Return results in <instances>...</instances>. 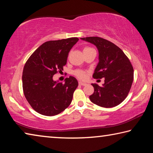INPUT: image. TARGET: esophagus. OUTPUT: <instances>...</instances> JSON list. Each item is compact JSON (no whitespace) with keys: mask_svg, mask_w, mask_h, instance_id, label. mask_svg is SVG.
<instances>
[{"mask_svg":"<svg viewBox=\"0 0 153 153\" xmlns=\"http://www.w3.org/2000/svg\"><path fill=\"white\" fill-rule=\"evenodd\" d=\"M79 85H80V86H86V84L82 82H79Z\"/></svg>","mask_w":153,"mask_h":153,"instance_id":"34e87169","label":"esophagus"}]
</instances>
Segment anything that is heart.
<instances>
[{
    "mask_svg": "<svg viewBox=\"0 0 153 153\" xmlns=\"http://www.w3.org/2000/svg\"><path fill=\"white\" fill-rule=\"evenodd\" d=\"M90 48V47H86V48H85L84 49H87V48ZM74 74L76 77H77L78 78L82 79H85V78H86V72L82 71V70H77V71L74 72Z\"/></svg>",
    "mask_w": 153,
    "mask_h": 153,
    "instance_id": "obj_1",
    "label": "heart"
}]
</instances>
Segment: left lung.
Masks as SVG:
<instances>
[{"label": "left lung", "mask_w": 153, "mask_h": 153, "mask_svg": "<svg viewBox=\"0 0 153 153\" xmlns=\"http://www.w3.org/2000/svg\"><path fill=\"white\" fill-rule=\"evenodd\" d=\"M97 46L99 62L92 77L105 78V84L99 86L92 84L94 91L90 96L94 104L102 107H115L122 102L128 95L134 79V68L130 61L120 48L102 38H81Z\"/></svg>", "instance_id": "left-lung-1"}]
</instances>
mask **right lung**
Wrapping results in <instances>:
<instances>
[{
	"label": "right lung",
	"instance_id": "right-lung-1",
	"mask_svg": "<svg viewBox=\"0 0 153 153\" xmlns=\"http://www.w3.org/2000/svg\"><path fill=\"white\" fill-rule=\"evenodd\" d=\"M78 40L74 37L48 41L25 63L22 75L24 94L33 109L41 115H56L71 104L78 86L77 79L69 76L63 84L53 81V76L63 70L69 51Z\"/></svg>",
	"mask_w": 153,
	"mask_h": 153
}]
</instances>
